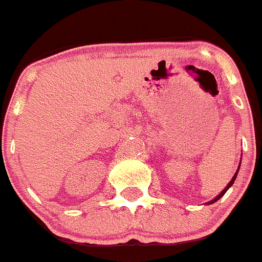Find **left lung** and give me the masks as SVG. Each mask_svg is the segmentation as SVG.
Returning a JSON list of instances; mask_svg holds the SVG:
<instances>
[{
    "mask_svg": "<svg viewBox=\"0 0 262 262\" xmlns=\"http://www.w3.org/2000/svg\"><path fill=\"white\" fill-rule=\"evenodd\" d=\"M239 164H241V163H239ZM238 168H239V167H238ZM237 173H238V169H237V172H235V173H234V176H233V178H232V180H230V182H229V183H228V185H227V187H225V188H224V190H223V191H222V192H220V193H219V195H218V196H216V198H214V199H213V200H211V201H209V204H213V203H215V201H218V200H219V199H220V198H222V196H223V195H224V193H225V192H227V190H228V188H229V187H230V186H232V185H233V182H234L235 177H237Z\"/></svg>",
    "mask_w": 262,
    "mask_h": 262,
    "instance_id": "8db88e82",
    "label": "left lung"
}]
</instances>
